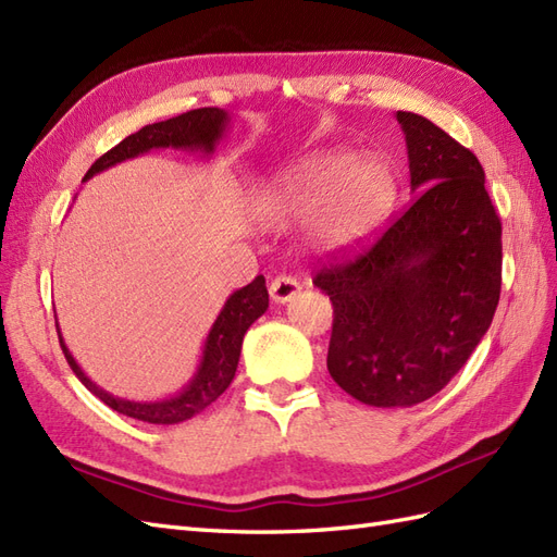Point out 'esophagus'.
<instances>
[{"instance_id": "esophagus-1", "label": "esophagus", "mask_w": 557, "mask_h": 557, "mask_svg": "<svg viewBox=\"0 0 557 557\" xmlns=\"http://www.w3.org/2000/svg\"><path fill=\"white\" fill-rule=\"evenodd\" d=\"M301 292V284H298L294 277L287 275H280L273 282H270V298H273L275 304H289Z\"/></svg>"}]
</instances>
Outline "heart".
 <instances>
[{"instance_id":"heart-1","label":"heart","mask_w":557,"mask_h":557,"mask_svg":"<svg viewBox=\"0 0 557 557\" xmlns=\"http://www.w3.org/2000/svg\"><path fill=\"white\" fill-rule=\"evenodd\" d=\"M393 188V174L381 157L315 152L263 185L259 213L268 223L308 221V247L338 256L360 247L386 219Z\"/></svg>"}]
</instances>
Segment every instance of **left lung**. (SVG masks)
<instances>
[{
	"mask_svg": "<svg viewBox=\"0 0 557 557\" xmlns=\"http://www.w3.org/2000/svg\"><path fill=\"white\" fill-rule=\"evenodd\" d=\"M395 117L414 197L374 245L312 280L334 306L326 369L369 407H411L445 388L502 294V221L478 157L431 120Z\"/></svg>",
	"mask_w": 557,
	"mask_h": 557,
	"instance_id": "left-lung-1",
	"label": "left lung"
}]
</instances>
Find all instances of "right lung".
Returning <instances> with one entry per match:
<instances>
[{
    "label": "right lung",
    "mask_w": 557,
    "mask_h": 557,
    "mask_svg": "<svg viewBox=\"0 0 557 557\" xmlns=\"http://www.w3.org/2000/svg\"><path fill=\"white\" fill-rule=\"evenodd\" d=\"M227 126H231V112L221 108H199L183 112L178 117H171L166 122H154L143 126L140 132L126 136L115 148L108 150L103 157L91 164L84 181L101 174V171L115 166L120 162L134 160L138 154H146L150 150H188L199 152L202 157H211L219 143L223 140ZM268 310V289L263 275L256 277L247 287L233 292L225 298V304L219 312V318L213 320L211 330L207 334L202 358H199L197 372L185 386L171 397L154 403H136L124 400V397L112 395L103 391L101 386L84 374V369L73 358V352L67 350L63 334L59 330V320H55V330H59L61 348L65 352V360L73 369L75 376L87 386L98 400L106 403L110 409L120 411L124 417H132L146 423H160L171 425L188 421L199 411L207 409L216 397L231 386V381L237 372L239 352H242V338H245L249 326L259 320Z\"/></svg>",
    "instance_id": "add662e5"
}]
</instances>
